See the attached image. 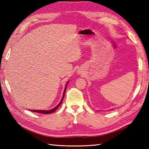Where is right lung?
<instances>
[{"label": "right lung", "mask_w": 149, "mask_h": 149, "mask_svg": "<svg viewBox=\"0 0 149 149\" xmlns=\"http://www.w3.org/2000/svg\"><path fill=\"white\" fill-rule=\"evenodd\" d=\"M68 83V82H67V83H66V86H65V90H64V92H63V97H62L61 101H60V102L55 107H54L53 109H50V110H31V109H30V111H33V112H37V113H42V114H50V113H52L54 112L58 108V107L60 105H61L62 102H63V98H64V96H65V91H66V87H67V84Z\"/></svg>", "instance_id": "1"}]
</instances>
